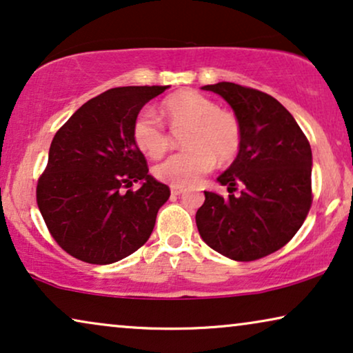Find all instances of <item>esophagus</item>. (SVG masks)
Listing matches in <instances>:
<instances>
[{
  "label": "esophagus",
  "instance_id": "esophagus-1",
  "mask_svg": "<svg viewBox=\"0 0 353 353\" xmlns=\"http://www.w3.org/2000/svg\"><path fill=\"white\" fill-rule=\"evenodd\" d=\"M172 196H180V194H183V192H185V190H183V188H176V186H172Z\"/></svg>",
  "mask_w": 353,
  "mask_h": 353
}]
</instances>
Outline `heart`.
I'll list each match as a JSON object with an SVG mask.
<instances>
[{
  "label": "heart",
  "instance_id": "obj_1",
  "mask_svg": "<svg viewBox=\"0 0 353 353\" xmlns=\"http://www.w3.org/2000/svg\"><path fill=\"white\" fill-rule=\"evenodd\" d=\"M162 112L173 132L180 133L186 151L173 154L156 167L157 180L176 188L194 185L215 165L233 162L243 143V130L236 114L220 109L214 99L194 90L176 91L163 99ZM137 148L151 159H159L170 148V133L151 109L137 114L132 125Z\"/></svg>",
  "mask_w": 353,
  "mask_h": 353
}]
</instances>
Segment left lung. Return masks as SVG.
Masks as SVG:
<instances>
[{
	"instance_id": "1",
	"label": "left lung",
	"mask_w": 353,
	"mask_h": 353,
	"mask_svg": "<svg viewBox=\"0 0 353 353\" xmlns=\"http://www.w3.org/2000/svg\"><path fill=\"white\" fill-rule=\"evenodd\" d=\"M241 122L238 157L219 181L228 197L204 191L196 225L207 245L238 262L276 252L294 238L312 207L310 143L289 110L263 91L230 81L205 85ZM241 188L234 196L232 192Z\"/></svg>"
}]
</instances>
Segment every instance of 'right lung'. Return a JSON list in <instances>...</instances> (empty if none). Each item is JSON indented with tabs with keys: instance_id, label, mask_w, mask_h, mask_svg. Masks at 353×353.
<instances>
[{
	"instance_id": "right-lung-1",
	"label": "right lung",
	"mask_w": 353,
	"mask_h": 353,
	"mask_svg": "<svg viewBox=\"0 0 353 353\" xmlns=\"http://www.w3.org/2000/svg\"><path fill=\"white\" fill-rule=\"evenodd\" d=\"M168 86H119L86 101L52 138L37 204L52 239L86 263L108 265L151 236L170 188L149 175L132 137L137 114ZM143 181L137 192L133 182Z\"/></svg>"
}]
</instances>
